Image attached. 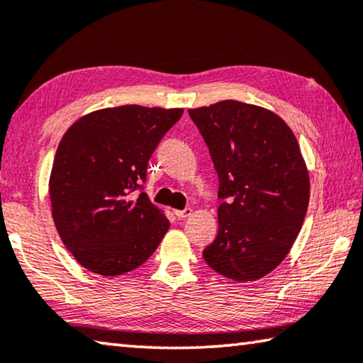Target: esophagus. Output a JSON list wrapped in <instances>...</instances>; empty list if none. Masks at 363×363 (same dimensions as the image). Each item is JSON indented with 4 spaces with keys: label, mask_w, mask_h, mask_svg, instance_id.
Instances as JSON below:
<instances>
[{
    "label": "esophagus",
    "mask_w": 363,
    "mask_h": 363,
    "mask_svg": "<svg viewBox=\"0 0 363 363\" xmlns=\"http://www.w3.org/2000/svg\"><path fill=\"white\" fill-rule=\"evenodd\" d=\"M174 214H176L177 219H184V218H187V216H190V214H192V210H190V208H186V210H176Z\"/></svg>",
    "instance_id": "1"
}]
</instances>
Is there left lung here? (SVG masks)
<instances>
[{
	"label": "left lung",
	"instance_id": "left-lung-1",
	"mask_svg": "<svg viewBox=\"0 0 363 363\" xmlns=\"http://www.w3.org/2000/svg\"><path fill=\"white\" fill-rule=\"evenodd\" d=\"M219 177L218 235L208 266L235 281L267 275L290 253L311 182L290 126L267 108L220 101L189 110Z\"/></svg>",
	"mask_w": 363,
	"mask_h": 363
}]
</instances>
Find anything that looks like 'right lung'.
Returning a JSON list of instances; mask_svg holds the SVG:
<instances>
[{
  "mask_svg": "<svg viewBox=\"0 0 363 363\" xmlns=\"http://www.w3.org/2000/svg\"><path fill=\"white\" fill-rule=\"evenodd\" d=\"M182 108L120 106L82 116L60 139L49 196L67 250L112 277L149 259L169 220L143 189L147 164Z\"/></svg>",
  "mask_w": 363,
  "mask_h": 363,
  "instance_id": "1",
  "label": "right lung"
}]
</instances>
